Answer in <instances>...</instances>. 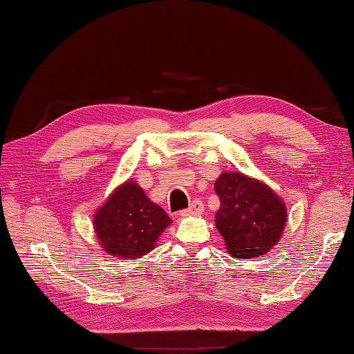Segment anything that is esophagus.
<instances>
[{"instance_id":"34e87169","label":"esophagus","mask_w":354,"mask_h":354,"mask_svg":"<svg viewBox=\"0 0 354 354\" xmlns=\"http://www.w3.org/2000/svg\"><path fill=\"white\" fill-rule=\"evenodd\" d=\"M204 213V204L201 201H193V204L190 205L189 209H184V212L179 213V216L183 217H192V216H201Z\"/></svg>"}]
</instances>
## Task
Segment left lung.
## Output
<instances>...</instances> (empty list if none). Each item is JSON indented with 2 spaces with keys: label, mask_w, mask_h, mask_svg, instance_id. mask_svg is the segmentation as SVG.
I'll use <instances>...</instances> for the list:
<instances>
[{
  "label": "left lung",
  "mask_w": 354,
  "mask_h": 354,
  "mask_svg": "<svg viewBox=\"0 0 354 354\" xmlns=\"http://www.w3.org/2000/svg\"><path fill=\"white\" fill-rule=\"evenodd\" d=\"M214 189L221 207L216 228L234 259H255L280 242L288 222L286 202L260 179L225 170Z\"/></svg>",
  "instance_id": "1"
}]
</instances>
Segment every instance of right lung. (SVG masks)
I'll list each match as a JSON object with an SVG mask.
<instances>
[{
	"instance_id": "obj_1",
	"label": "right lung",
	"mask_w": 354,
	"mask_h": 354,
	"mask_svg": "<svg viewBox=\"0 0 354 354\" xmlns=\"http://www.w3.org/2000/svg\"><path fill=\"white\" fill-rule=\"evenodd\" d=\"M170 223L164 209L150 201L133 179L120 184L93 216L95 237L103 251L122 260H137L149 254Z\"/></svg>"
}]
</instances>
